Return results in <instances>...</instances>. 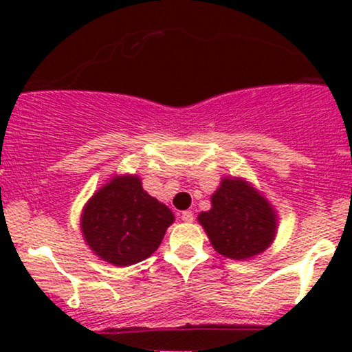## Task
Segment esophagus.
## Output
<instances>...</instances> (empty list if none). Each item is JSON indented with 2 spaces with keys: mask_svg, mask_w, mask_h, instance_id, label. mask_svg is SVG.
<instances>
[{
  "mask_svg": "<svg viewBox=\"0 0 352 352\" xmlns=\"http://www.w3.org/2000/svg\"><path fill=\"white\" fill-rule=\"evenodd\" d=\"M180 218L182 221H185V223H190V221H193V213L190 212V210H185V212L180 213Z\"/></svg>",
  "mask_w": 352,
  "mask_h": 352,
  "instance_id": "1",
  "label": "esophagus"
}]
</instances>
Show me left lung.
<instances>
[{
	"mask_svg": "<svg viewBox=\"0 0 352 352\" xmlns=\"http://www.w3.org/2000/svg\"><path fill=\"white\" fill-rule=\"evenodd\" d=\"M212 208L197 220L210 245L223 256L246 261L268 250L278 232V213L268 199L241 177H223Z\"/></svg>",
	"mask_w": 352,
	"mask_h": 352,
	"instance_id": "left-lung-1",
	"label": "left lung"
}]
</instances>
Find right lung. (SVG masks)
I'll return each instance as SVG.
<instances>
[{
  "label": "right lung",
  "instance_id": "1",
  "mask_svg": "<svg viewBox=\"0 0 352 352\" xmlns=\"http://www.w3.org/2000/svg\"><path fill=\"white\" fill-rule=\"evenodd\" d=\"M173 220L172 210L142 188L139 175L116 173L84 205L80 233L100 260L131 266L159 248Z\"/></svg>",
  "mask_w": 352,
  "mask_h": 352
}]
</instances>
